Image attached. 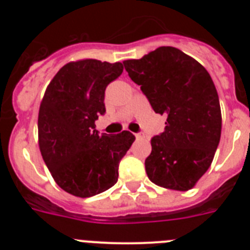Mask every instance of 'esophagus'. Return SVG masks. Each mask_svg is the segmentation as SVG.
I'll list each match as a JSON object with an SVG mask.
<instances>
[{
    "label": "esophagus",
    "instance_id": "1",
    "mask_svg": "<svg viewBox=\"0 0 250 250\" xmlns=\"http://www.w3.org/2000/svg\"><path fill=\"white\" fill-rule=\"evenodd\" d=\"M135 138L138 139V140H140V139H144L145 135L143 134V132H139V134H135Z\"/></svg>",
    "mask_w": 250,
    "mask_h": 250
}]
</instances>
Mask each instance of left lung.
<instances>
[{
  "mask_svg": "<svg viewBox=\"0 0 250 250\" xmlns=\"http://www.w3.org/2000/svg\"><path fill=\"white\" fill-rule=\"evenodd\" d=\"M124 66L154 111L167 116L164 132L151 139L147 176L159 187L189 190L210 167L222 134L219 98L210 75L171 46L126 60Z\"/></svg>",
  "mask_w": 250,
  "mask_h": 250,
  "instance_id": "1",
  "label": "left lung"
}]
</instances>
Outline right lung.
I'll return each instance as SVG.
<instances>
[{"instance_id":"right-lung-1","label":"right lung","mask_w":250,"mask_h":250,"mask_svg":"<svg viewBox=\"0 0 250 250\" xmlns=\"http://www.w3.org/2000/svg\"><path fill=\"white\" fill-rule=\"evenodd\" d=\"M124 70L121 62L71 61L48 83L39 111V145L61 189L79 198L107 190L118 182L119 163L135 136L101 134L95 121L105 114L106 86Z\"/></svg>"}]
</instances>
